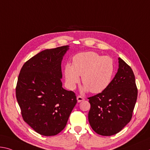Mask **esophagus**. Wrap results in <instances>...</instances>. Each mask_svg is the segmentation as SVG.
<instances>
[{
  "instance_id": "34e87169",
  "label": "esophagus",
  "mask_w": 150,
  "mask_h": 150,
  "mask_svg": "<svg viewBox=\"0 0 150 150\" xmlns=\"http://www.w3.org/2000/svg\"><path fill=\"white\" fill-rule=\"evenodd\" d=\"M77 101L79 103V102L83 101V100H84V98H83V97H81V96H78L77 97Z\"/></svg>"
}]
</instances>
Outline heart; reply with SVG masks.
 Instances as JSON below:
<instances>
[{
  "instance_id": "1",
  "label": "heart",
  "mask_w": 150,
  "mask_h": 150,
  "mask_svg": "<svg viewBox=\"0 0 150 150\" xmlns=\"http://www.w3.org/2000/svg\"><path fill=\"white\" fill-rule=\"evenodd\" d=\"M114 71V62L109 57H103L93 51L80 53L73 57L72 65H65L66 83L69 89H73L81 76L84 91L99 93L110 85Z\"/></svg>"
}]
</instances>
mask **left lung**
Instances as JSON below:
<instances>
[{
	"label": "left lung",
	"mask_w": 150,
	"mask_h": 150,
	"mask_svg": "<svg viewBox=\"0 0 150 150\" xmlns=\"http://www.w3.org/2000/svg\"><path fill=\"white\" fill-rule=\"evenodd\" d=\"M118 60L117 72L108 87L88 98L91 105L88 114L90 125L103 136L117 134L130 122L137 97L132 68L120 57Z\"/></svg>",
	"instance_id": "left-lung-1"
}]
</instances>
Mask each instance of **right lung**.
I'll return each mask as SVG.
<instances>
[{
	"instance_id": "1",
	"label": "right lung",
	"mask_w": 150,
	"mask_h": 150,
	"mask_svg": "<svg viewBox=\"0 0 150 150\" xmlns=\"http://www.w3.org/2000/svg\"><path fill=\"white\" fill-rule=\"evenodd\" d=\"M69 46L46 49L21 68L16 97L25 122L38 134L52 136L65 127L77 103L74 92L62 87L61 61Z\"/></svg>"
}]
</instances>
